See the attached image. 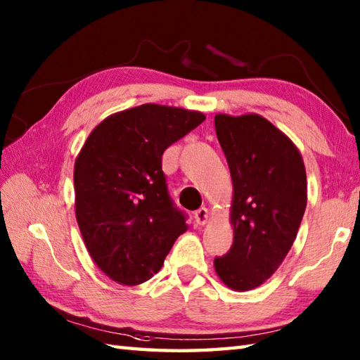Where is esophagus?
Here are the masks:
<instances>
[{
  "label": "esophagus",
  "mask_w": 360,
  "mask_h": 360,
  "mask_svg": "<svg viewBox=\"0 0 360 360\" xmlns=\"http://www.w3.org/2000/svg\"><path fill=\"white\" fill-rule=\"evenodd\" d=\"M193 218H195V221H196V224L202 226V224L207 223V219H209V210L205 209V207L198 209V210L193 213Z\"/></svg>",
  "instance_id": "34e87169"
}]
</instances>
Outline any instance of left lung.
<instances>
[{
  "label": "left lung",
  "instance_id": "8db88e82",
  "mask_svg": "<svg viewBox=\"0 0 360 360\" xmlns=\"http://www.w3.org/2000/svg\"><path fill=\"white\" fill-rule=\"evenodd\" d=\"M231 168L233 244L215 271L231 289L249 290L278 269L307 209V172L292 141L258 114H217Z\"/></svg>",
  "mask_w": 360,
  "mask_h": 360
}]
</instances>
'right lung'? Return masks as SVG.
Here are the masks:
<instances>
[{
  "label": "right lung",
  "mask_w": 360,
  "mask_h": 360,
  "mask_svg": "<svg viewBox=\"0 0 360 360\" xmlns=\"http://www.w3.org/2000/svg\"><path fill=\"white\" fill-rule=\"evenodd\" d=\"M204 120L200 111L145 103L106 117L88 136L74 167L75 218L111 280H150L187 231V215L168 195L162 155Z\"/></svg>",
  "instance_id": "1"
}]
</instances>
